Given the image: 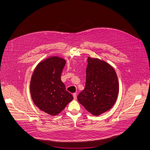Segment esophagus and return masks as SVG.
I'll list each match as a JSON object with an SVG mask.
<instances>
[{
    "instance_id": "obj_1",
    "label": "esophagus",
    "mask_w": 150,
    "mask_h": 150,
    "mask_svg": "<svg viewBox=\"0 0 150 150\" xmlns=\"http://www.w3.org/2000/svg\"><path fill=\"white\" fill-rule=\"evenodd\" d=\"M73 96H74V99L75 100H76V98H77V97H76V93H74L73 94Z\"/></svg>"
}]
</instances>
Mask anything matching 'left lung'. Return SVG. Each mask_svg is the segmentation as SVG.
I'll list each match as a JSON object with an SVG mask.
<instances>
[{"label":"left lung","instance_id":"1","mask_svg":"<svg viewBox=\"0 0 150 150\" xmlns=\"http://www.w3.org/2000/svg\"><path fill=\"white\" fill-rule=\"evenodd\" d=\"M84 90L77 97L78 102L93 115H99L113 106L119 91L114 67L98 58L88 57Z\"/></svg>","mask_w":150,"mask_h":150}]
</instances>
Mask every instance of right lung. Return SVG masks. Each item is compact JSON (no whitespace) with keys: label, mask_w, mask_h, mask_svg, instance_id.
I'll list each match as a JSON object with an SVG mask.
<instances>
[{"label":"right lung","mask_w":150,"mask_h":150,"mask_svg":"<svg viewBox=\"0 0 150 150\" xmlns=\"http://www.w3.org/2000/svg\"><path fill=\"white\" fill-rule=\"evenodd\" d=\"M66 60L50 56L40 62L32 76L30 91L34 104L45 113L56 116L74 99L61 80Z\"/></svg>","instance_id":"obj_1"}]
</instances>
